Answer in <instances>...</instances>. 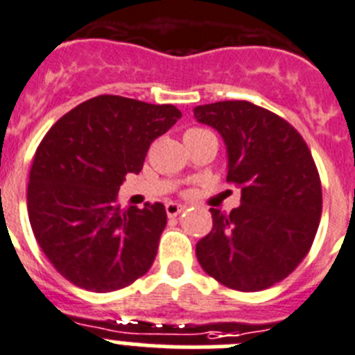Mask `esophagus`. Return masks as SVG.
Masks as SVG:
<instances>
[{"instance_id": "esophagus-1", "label": "esophagus", "mask_w": 355, "mask_h": 355, "mask_svg": "<svg viewBox=\"0 0 355 355\" xmlns=\"http://www.w3.org/2000/svg\"><path fill=\"white\" fill-rule=\"evenodd\" d=\"M184 205H178V203H173V201L166 203V214H168V217H177L178 214L184 212Z\"/></svg>"}]
</instances>
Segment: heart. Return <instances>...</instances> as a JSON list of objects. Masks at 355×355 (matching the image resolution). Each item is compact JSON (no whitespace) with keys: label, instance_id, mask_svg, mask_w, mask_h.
Returning <instances> with one entry per match:
<instances>
[{"label":"heart","instance_id":"obj_1","mask_svg":"<svg viewBox=\"0 0 355 355\" xmlns=\"http://www.w3.org/2000/svg\"><path fill=\"white\" fill-rule=\"evenodd\" d=\"M203 134H209V130H205V129H196V127H194V129L185 130L184 138H194V136H203Z\"/></svg>","mask_w":355,"mask_h":355}]
</instances>
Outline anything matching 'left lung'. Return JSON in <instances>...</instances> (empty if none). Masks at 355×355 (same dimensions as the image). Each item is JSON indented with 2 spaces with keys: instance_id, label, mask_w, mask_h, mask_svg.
<instances>
[{
  "instance_id": "1",
  "label": "left lung",
  "mask_w": 355,
  "mask_h": 355,
  "mask_svg": "<svg viewBox=\"0 0 355 355\" xmlns=\"http://www.w3.org/2000/svg\"><path fill=\"white\" fill-rule=\"evenodd\" d=\"M194 118L223 136L226 182L241 189V207L210 209L198 261L228 288H269L295 270L317 235L322 185L311 152L286 120L248 101L196 106Z\"/></svg>"
}]
</instances>
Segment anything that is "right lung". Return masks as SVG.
<instances>
[{
    "label": "right lung",
    "mask_w": 355,
    "mask_h": 355,
    "mask_svg": "<svg viewBox=\"0 0 355 355\" xmlns=\"http://www.w3.org/2000/svg\"><path fill=\"white\" fill-rule=\"evenodd\" d=\"M180 116L171 104L98 95L44 136L30 171L28 216L47 260L70 283L104 293L148 272L168 219L164 205L122 210L118 189Z\"/></svg>",
    "instance_id": "obj_1"
}]
</instances>
